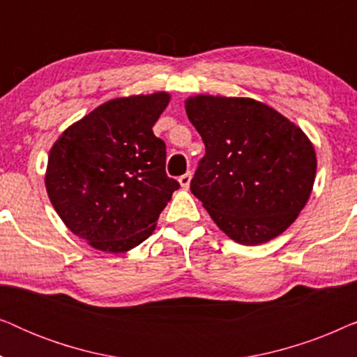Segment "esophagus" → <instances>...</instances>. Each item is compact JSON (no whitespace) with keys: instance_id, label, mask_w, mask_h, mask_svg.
I'll return each mask as SVG.
<instances>
[{"instance_id":"esophagus-1","label":"esophagus","mask_w":357,"mask_h":357,"mask_svg":"<svg viewBox=\"0 0 357 357\" xmlns=\"http://www.w3.org/2000/svg\"><path fill=\"white\" fill-rule=\"evenodd\" d=\"M190 180H192V172H187V174L180 175L178 182H180V185H182L183 188H188V185H190Z\"/></svg>"}]
</instances>
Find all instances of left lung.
Wrapping results in <instances>:
<instances>
[{
    "mask_svg": "<svg viewBox=\"0 0 357 357\" xmlns=\"http://www.w3.org/2000/svg\"><path fill=\"white\" fill-rule=\"evenodd\" d=\"M185 110L206 149L190 190L218 227L242 245L284 232L315 180V151L304 131L245 97H190Z\"/></svg>",
    "mask_w": 357,
    "mask_h": 357,
    "instance_id": "left-lung-1",
    "label": "left lung"
}]
</instances>
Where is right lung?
Wrapping results in <instances>:
<instances>
[{
	"label": "right lung",
	"instance_id": "right-lung-1",
	"mask_svg": "<svg viewBox=\"0 0 357 357\" xmlns=\"http://www.w3.org/2000/svg\"><path fill=\"white\" fill-rule=\"evenodd\" d=\"M169 94L105 102L63 133L48 155L45 187L58 216L102 252L144 242L180 183L165 174L153 126Z\"/></svg>",
	"mask_w": 357,
	"mask_h": 357
}]
</instances>
